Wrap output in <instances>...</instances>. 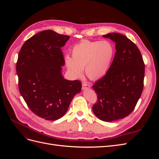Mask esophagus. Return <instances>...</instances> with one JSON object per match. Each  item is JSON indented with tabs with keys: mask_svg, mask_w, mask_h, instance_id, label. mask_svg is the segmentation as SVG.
Returning a JSON list of instances; mask_svg holds the SVG:
<instances>
[{
	"mask_svg": "<svg viewBox=\"0 0 159 159\" xmlns=\"http://www.w3.org/2000/svg\"><path fill=\"white\" fill-rule=\"evenodd\" d=\"M90 88V85L88 83H83L82 84V89H89Z\"/></svg>",
	"mask_w": 159,
	"mask_h": 159,
	"instance_id": "1",
	"label": "esophagus"
}]
</instances>
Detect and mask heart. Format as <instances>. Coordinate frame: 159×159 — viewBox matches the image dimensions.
Wrapping results in <instances>:
<instances>
[{
	"mask_svg": "<svg viewBox=\"0 0 159 159\" xmlns=\"http://www.w3.org/2000/svg\"><path fill=\"white\" fill-rule=\"evenodd\" d=\"M115 49L107 40H85L71 48V57L67 56V68L75 77H80L85 68L91 80H98L107 73L114 57Z\"/></svg>",
	"mask_w": 159,
	"mask_h": 159,
	"instance_id": "obj_1",
	"label": "heart"
}]
</instances>
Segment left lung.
<instances>
[{
	"label": "left lung",
	"instance_id": "left-lung-1",
	"mask_svg": "<svg viewBox=\"0 0 159 159\" xmlns=\"http://www.w3.org/2000/svg\"><path fill=\"white\" fill-rule=\"evenodd\" d=\"M103 37L115 42L116 52L107 73L92 86L98 98L92 109L100 120L111 122L135 107L143 89L145 64L137 46L125 36L113 32Z\"/></svg>",
	"mask_w": 159,
	"mask_h": 159
}]
</instances>
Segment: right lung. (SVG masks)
Segmentation results:
<instances>
[{
	"instance_id": "obj_1",
	"label": "right lung",
	"mask_w": 159,
	"mask_h": 159,
	"mask_svg": "<svg viewBox=\"0 0 159 159\" xmlns=\"http://www.w3.org/2000/svg\"><path fill=\"white\" fill-rule=\"evenodd\" d=\"M69 39V36L46 30L27 40L19 52V91L32 111L46 120L63 117L81 91V81L66 80L61 74L65 61L61 48Z\"/></svg>"
}]
</instances>
